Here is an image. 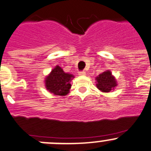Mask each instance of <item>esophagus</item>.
Here are the masks:
<instances>
[{
	"label": "esophagus",
	"instance_id": "esophagus-1",
	"mask_svg": "<svg viewBox=\"0 0 151 151\" xmlns=\"http://www.w3.org/2000/svg\"><path fill=\"white\" fill-rule=\"evenodd\" d=\"M79 75H85V74H86V71H79Z\"/></svg>",
	"mask_w": 151,
	"mask_h": 151
}]
</instances>
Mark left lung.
<instances>
[{"label":"left lung","instance_id":"1","mask_svg":"<svg viewBox=\"0 0 151 151\" xmlns=\"http://www.w3.org/2000/svg\"><path fill=\"white\" fill-rule=\"evenodd\" d=\"M96 87L102 92H110L116 86L114 77L110 71H106L99 74L96 78Z\"/></svg>","mask_w":151,"mask_h":151}]
</instances>
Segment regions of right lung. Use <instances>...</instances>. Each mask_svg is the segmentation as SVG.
Segmentation results:
<instances>
[{
  "instance_id": "obj_1",
  "label": "right lung",
  "mask_w": 151,
  "mask_h": 151,
  "mask_svg": "<svg viewBox=\"0 0 151 151\" xmlns=\"http://www.w3.org/2000/svg\"><path fill=\"white\" fill-rule=\"evenodd\" d=\"M72 78H74L72 74L65 73L60 67L57 65L46 77V88L53 94L64 96L68 93L71 86L70 82Z\"/></svg>"
}]
</instances>
